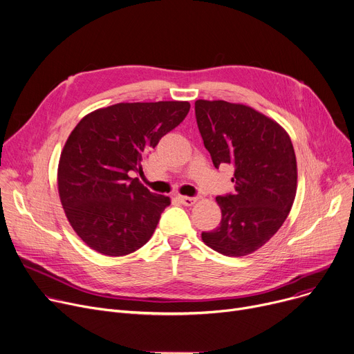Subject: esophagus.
I'll return each mask as SVG.
<instances>
[{
	"instance_id": "esophagus-1",
	"label": "esophagus",
	"mask_w": 354,
	"mask_h": 354,
	"mask_svg": "<svg viewBox=\"0 0 354 354\" xmlns=\"http://www.w3.org/2000/svg\"><path fill=\"white\" fill-rule=\"evenodd\" d=\"M178 201L182 203V205H185V206H194L195 203H196V198H189V196H178Z\"/></svg>"
}]
</instances>
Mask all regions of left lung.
Segmentation results:
<instances>
[{
    "instance_id": "obj_1",
    "label": "left lung",
    "mask_w": 354,
    "mask_h": 354,
    "mask_svg": "<svg viewBox=\"0 0 354 354\" xmlns=\"http://www.w3.org/2000/svg\"><path fill=\"white\" fill-rule=\"evenodd\" d=\"M199 131L216 168H234V194L217 196L220 226L202 233L212 250L243 257L261 248L292 209L298 167L291 138L272 118L240 103L196 100Z\"/></svg>"
}]
</instances>
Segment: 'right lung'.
I'll use <instances>...</instances> for the list:
<instances>
[{"label":"right lung","mask_w":354,"mask_h":354,"mask_svg":"<svg viewBox=\"0 0 354 354\" xmlns=\"http://www.w3.org/2000/svg\"><path fill=\"white\" fill-rule=\"evenodd\" d=\"M189 109V102L118 103L75 127L60 153L57 190L71 226L91 250L121 257L148 243L171 199L130 172L142 171L149 149Z\"/></svg>","instance_id":"right-lung-1"}]
</instances>
